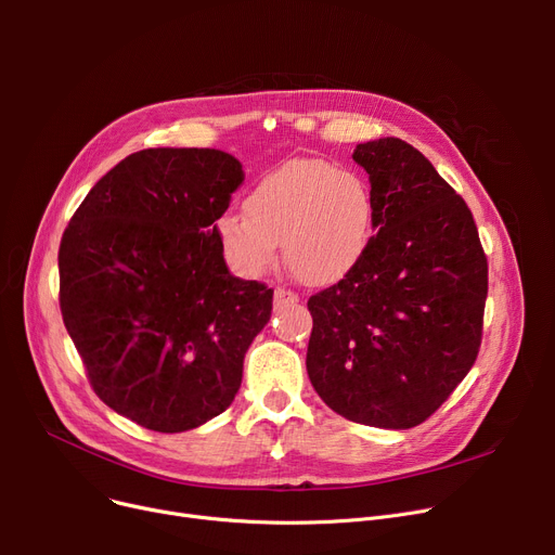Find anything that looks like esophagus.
I'll list each match as a JSON object with an SVG mask.
<instances>
[{
  "label": "esophagus",
  "instance_id": "esophagus-1",
  "mask_svg": "<svg viewBox=\"0 0 555 555\" xmlns=\"http://www.w3.org/2000/svg\"><path fill=\"white\" fill-rule=\"evenodd\" d=\"M299 301V295L293 293V289L287 287H276L274 289V304L281 306V304H297Z\"/></svg>",
  "mask_w": 555,
  "mask_h": 555
}]
</instances>
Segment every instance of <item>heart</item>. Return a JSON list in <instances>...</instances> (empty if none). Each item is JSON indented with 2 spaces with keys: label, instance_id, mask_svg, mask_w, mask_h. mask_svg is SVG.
Segmentation results:
<instances>
[{
  "label": "heart",
  "instance_id": "heart-1",
  "mask_svg": "<svg viewBox=\"0 0 555 555\" xmlns=\"http://www.w3.org/2000/svg\"><path fill=\"white\" fill-rule=\"evenodd\" d=\"M243 214H224L216 236L227 266L260 279L283 258L308 285L341 281L373 236L371 184L353 170L322 159H295L268 172L243 199Z\"/></svg>",
  "mask_w": 555,
  "mask_h": 555
}]
</instances>
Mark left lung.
Segmentation results:
<instances>
[{
    "instance_id": "left-lung-1",
    "label": "left lung",
    "mask_w": 555,
    "mask_h": 555,
    "mask_svg": "<svg viewBox=\"0 0 555 555\" xmlns=\"http://www.w3.org/2000/svg\"><path fill=\"white\" fill-rule=\"evenodd\" d=\"M377 229L358 266L308 299V377L333 412L385 429L425 423L473 369L488 260L465 199L402 139L360 143Z\"/></svg>"
}]
</instances>
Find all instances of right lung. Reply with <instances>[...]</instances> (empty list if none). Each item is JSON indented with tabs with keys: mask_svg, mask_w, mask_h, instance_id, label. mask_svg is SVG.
I'll return each instance as SVG.
<instances>
[{
	"mask_svg": "<svg viewBox=\"0 0 555 555\" xmlns=\"http://www.w3.org/2000/svg\"><path fill=\"white\" fill-rule=\"evenodd\" d=\"M243 184L214 149H149L116 164L72 216L61 312L94 393L137 425L175 434L236 398L274 289L229 274L216 220Z\"/></svg>",
	"mask_w": 555,
	"mask_h": 555,
	"instance_id": "obj_1",
	"label": "right lung"
}]
</instances>
